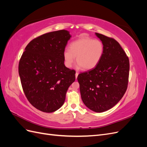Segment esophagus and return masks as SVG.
<instances>
[{
  "label": "esophagus",
  "instance_id": "esophagus-1",
  "mask_svg": "<svg viewBox=\"0 0 147 147\" xmlns=\"http://www.w3.org/2000/svg\"><path fill=\"white\" fill-rule=\"evenodd\" d=\"M78 73L76 72V74H75V78H76V79H77V78L78 77Z\"/></svg>",
  "mask_w": 147,
  "mask_h": 147
}]
</instances>
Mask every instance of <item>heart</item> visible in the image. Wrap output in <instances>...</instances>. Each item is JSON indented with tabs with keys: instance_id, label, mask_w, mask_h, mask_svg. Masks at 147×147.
Wrapping results in <instances>:
<instances>
[{
	"instance_id": "obj_1",
	"label": "heart",
	"mask_w": 147,
	"mask_h": 147,
	"mask_svg": "<svg viewBox=\"0 0 147 147\" xmlns=\"http://www.w3.org/2000/svg\"><path fill=\"white\" fill-rule=\"evenodd\" d=\"M104 52V45L99 40L88 37L80 38L70 43L69 50L64 51V64L67 67L70 68L76 57L77 64L83 70H91L100 63Z\"/></svg>"
}]
</instances>
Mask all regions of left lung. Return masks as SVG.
Instances as JSON below:
<instances>
[{
	"instance_id": "left-lung-1",
	"label": "left lung",
	"mask_w": 147,
	"mask_h": 147,
	"mask_svg": "<svg viewBox=\"0 0 147 147\" xmlns=\"http://www.w3.org/2000/svg\"><path fill=\"white\" fill-rule=\"evenodd\" d=\"M104 47L103 56L95 68L80 74L82 99L88 109L103 112L121 99L128 84L129 61L115 39L96 33Z\"/></svg>"
}]
</instances>
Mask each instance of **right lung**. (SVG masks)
<instances>
[{"instance_id":"right-lung-1","label":"right lung","mask_w":147,"mask_h":147,"mask_svg":"<svg viewBox=\"0 0 147 147\" xmlns=\"http://www.w3.org/2000/svg\"><path fill=\"white\" fill-rule=\"evenodd\" d=\"M70 37L66 30L43 34L30 41L21 56L22 88L31 105L42 112L51 113L61 107L75 80V71L66 67L63 59Z\"/></svg>"}]
</instances>
